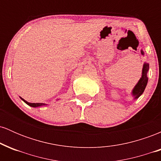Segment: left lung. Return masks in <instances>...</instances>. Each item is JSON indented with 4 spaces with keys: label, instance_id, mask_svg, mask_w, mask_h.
<instances>
[{
    "label": "left lung",
    "instance_id": "left-lung-1",
    "mask_svg": "<svg viewBox=\"0 0 161 161\" xmlns=\"http://www.w3.org/2000/svg\"><path fill=\"white\" fill-rule=\"evenodd\" d=\"M142 55H145V52L141 50ZM149 70V64L145 62L143 64V67H142V77L140 78L138 82L136 83V85L132 88L131 95L133 97L134 100L138 99V97L143 94L144 91H145L146 86H147V82H148V78H147V72Z\"/></svg>",
    "mask_w": 161,
    "mask_h": 161
}]
</instances>
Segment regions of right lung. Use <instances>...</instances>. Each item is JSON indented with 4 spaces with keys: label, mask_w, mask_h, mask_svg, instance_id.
Masks as SVG:
<instances>
[{
    "label": "right lung",
    "mask_w": 161,
    "mask_h": 161,
    "mask_svg": "<svg viewBox=\"0 0 161 161\" xmlns=\"http://www.w3.org/2000/svg\"><path fill=\"white\" fill-rule=\"evenodd\" d=\"M20 98H21L24 102L25 103V104L29 105V106L32 107V108H38V107H42V106H45V105H47V104H45V103H29L28 102V101H25V100H24L23 98H22L21 97H19ZM59 99H57V101H58Z\"/></svg>",
    "instance_id": "obj_1"
}]
</instances>
